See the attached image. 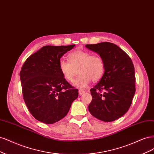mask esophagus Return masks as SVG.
<instances>
[{"label": "esophagus", "instance_id": "esophagus-1", "mask_svg": "<svg viewBox=\"0 0 154 154\" xmlns=\"http://www.w3.org/2000/svg\"><path fill=\"white\" fill-rule=\"evenodd\" d=\"M84 93H85V91H84V90H79V95L80 96L82 95Z\"/></svg>", "mask_w": 154, "mask_h": 154}]
</instances>
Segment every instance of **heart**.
<instances>
[{
	"label": "heart",
	"mask_w": 154,
	"mask_h": 154,
	"mask_svg": "<svg viewBox=\"0 0 154 154\" xmlns=\"http://www.w3.org/2000/svg\"><path fill=\"white\" fill-rule=\"evenodd\" d=\"M68 61L61 59L59 70L63 77L68 81H72L77 73L79 76L74 80L73 85L78 88L86 87L92 80H100L105 72V61L99 55H91L89 52L77 50L68 54Z\"/></svg>",
	"instance_id": "heart-1"
}]
</instances>
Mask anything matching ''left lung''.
Instances as JSON below:
<instances>
[{"label":"left lung","instance_id":"obj_1","mask_svg":"<svg viewBox=\"0 0 154 154\" xmlns=\"http://www.w3.org/2000/svg\"><path fill=\"white\" fill-rule=\"evenodd\" d=\"M105 61V72L90 90L92 101L89 111L98 120L110 122L127 112L136 91L134 66L131 57L116 45L102 42L86 45ZM103 92H102V91Z\"/></svg>","mask_w":154,"mask_h":154}]
</instances>
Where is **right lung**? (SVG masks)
Returning a JSON list of instances; mask_svg holds the SVG:
<instances>
[{
  "mask_svg": "<svg viewBox=\"0 0 154 154\" xmlns=\"http://www.w3.org/2000/svg\"><path fill=\"white\" fill-rule=\"evenodd\" d=\"M74 46H44L23 64L20 76L24 102L39 122L52 124L61 120L79 96L59 66L60 58Z\"/></svg>",
  "mask_w": 154,
  "mask_h": 154,
  "instance_id": "obj_1",
  "label": "right lung"
}]
</instances>
